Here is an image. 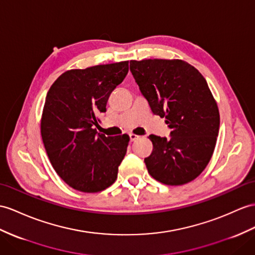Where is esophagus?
Returning a JSON list of instances; mask_svg holds the SVG:
<instances>
[{
    "instance_id": "34e87169",
    "label": "esophagus",
    "mask_w": 255,
    "mask_h": 255,
    "mask_svg": "<svg viewBox=\"0 0 255 255\" xmlns=\"http://www.w3.org/2000/svg\"><path fill=\"white\" fill-rule=\"evenodd\" d=\"M137 138H139V136H138V135L133 134V133L129 134V139H131V141H134V140H136Z\"/></svg>"
}]
</instances>
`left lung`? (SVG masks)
<instances>
[{
	"label": "left lung",
	"instance_id": "8db88e82",
	"mask_svg": "<svg viewBox=\"0 0 255 255\" xmlns=\"http://www.w3.org/2000/svg\"><path fill=\"white\" fill-rule=\"evenodd\" d=\"M129 70L153 115L165 118L171 137L149 135L153 149L145 158L148 173L171 186L199 176L212 157L220 113L206 79L182 59L129 61Z\"/></svg>",
	"mask_w": 255,
	"mask_h": 255
}]
</instances>
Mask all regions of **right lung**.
Segmentation results:
<instances>
[{"mask_svg":"<svg viewBox=\"0 0 255 255\" xmlns=\"http://www.w3.org/2000/svg\"><path fill=\"white\" fill-rule=\"evenodd\" d=\"M128 71V61L71 69L47 92L41 118L42 140L54 170L73 189L92 194L116 182L129 137L105 136L95 127Z\"/></svg>","mask_w":255,"mask_h":255,"instance_id":"1","label":"right lung"}]
</instances>
